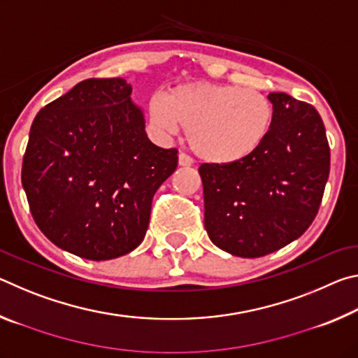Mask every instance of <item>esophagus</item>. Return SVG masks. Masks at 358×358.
<instances>
[{
  "label": "esophagus",
  "instance_id": "obj_1",
  "mask_svg": "<svg viewBox=\"0 0 358 358\" xmlns=\"http://www.w3.org/2000/svg\"><path fill=\"white\" fill-rule=\"evenodd\" d=\"M192 164V159L187 155L185 153H180L178 155V166L181 167H189Z\"/></svg>",
  "mask_w": 358,
  "mask_h": 358
}]
</instances>
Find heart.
<instances>
[{
  "label": "heart",
  "mask_w": 358,
  "mask_h": 358,
  "mask_svg": "<svg viewBox=\"0 0 358 358\" xmlns=\"http://www.w3.org/2000/svg\"><path fill=\"white\" fill-rule=\"evenodd\" d=\"M148 110L156 128L166 134L186 129L194 155L216 166L251 156L273 121V107L262 93L210 82L180 85L166 99L155 96Z\"/></svg>",
  "instance_id": "b5f03b06"
}]
</instances>
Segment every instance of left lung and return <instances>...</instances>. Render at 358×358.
Here are the masks:
<instances>
[{
  "label": "left lung",
  "mask_w": 358,
  "mask_h": 358,
  "mask_svg": "<svg viewBox=\"0 0 358 358\" xmlns=\"http://www.w3.org/2000/svg\"><path fill=\"white\" fill-rule=\"evenodd\" d=\"M273 121L264 143L235 164L199 167L205 230L220 250L262 257L305 234L330 173V148L316 108L270 93Z\"/></svg>",
  "instance_id": "obj_1"
}]
</instances>
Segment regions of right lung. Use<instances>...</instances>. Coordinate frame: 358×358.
Wrapping results in <instances>:
<instances>
[{"mask_svg": "<svg viewBox=\"0 0 358 358\" xmlns=\"http://www.w3.org/2000/svg\"><path fill=\"white\" fill-rule=\"evenodd\" d=\"M124 78H88L47 104L29 129L22 185L41 232L88 260L124 256L147 234L151 202L177 169L145 132Z\"/></svg>", "mask_w": 358, "mask_h": 358, "instance_id": "add662e5", "label": "right lung"}]
</instances>
